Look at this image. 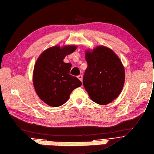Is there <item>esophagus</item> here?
Wrapping results in <instances>:
<instances>
[{
    "label": "esophagus",
    "instance_id": "esophagus-1",
    "mask_svg": "<svg viewBox=\"0 0 154 154\" xmlns=\"http://www.w3.org/2000/svg\"><path fill=\"white\" fill-rule=\"evenodd\" d=\"M78 78L81 81V82H82V81H83V76H82V75H79V76H78Z\"/></svg>",
    "mask_w": 154,
    "mask_h": 154
}]
</instances>
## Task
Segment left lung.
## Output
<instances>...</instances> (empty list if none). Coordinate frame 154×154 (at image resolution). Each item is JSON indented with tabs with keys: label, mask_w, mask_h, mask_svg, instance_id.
Here are the masks:
<instances>
[{
	"label": "left lung",
	"mask_w": 154,
	"mask_h": 154,
	"mask_svg": "<svg viewBox=\"0 0 154 154\" xmlns=\"http://www.w3.org/2000/svg\"><path fill=\"white\" fill-rule=\"evenodd\" d=\"M88 63L83 76V85L92 100L106 105L116 99L122 91L125 70L119 58L110 48L98 46L87 50Z\"/></svg>",
	"instance_id": "8db88e82"
}]
</instances>
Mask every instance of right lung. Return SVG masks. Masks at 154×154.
<instances>
[{"instance_id":"obj_1","label":"right lung","mask_w":154,"mask_h":154,"mask_svg":"<svg viewBox=\"0 0 154 154\" xmlns=\"http://www.w3.org/2000/svg\"><path fill=\"white\" fill-rule=\"evenodd\" d=\"M77 48L74 45L54 46L42 53L34 66L33 83L35 91L44 103L52 107L65 104L71 92L82 83L69 75L71 64L63 62Z\"/></svg>"}]
</instances>
